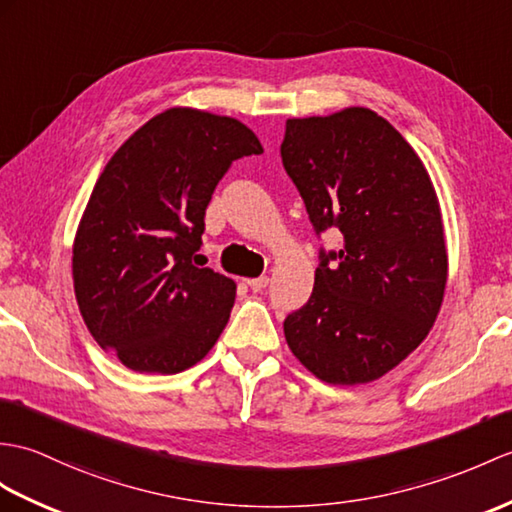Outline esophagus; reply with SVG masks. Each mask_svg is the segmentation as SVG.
I'll use <instances>...</instances> for the list:
<instances>
[{
  "label": "esophagus",
  "mask_w": 512,
  "mask_h": 512,
  "mask_svg": "<svg viewBox=\"0 0 512 512\" xmlns=\"http://www.w3.org/2000/svg\"><path fill=\"white\" fill-rule=\"evenodd\" d=\"M268 277H257V279H246V283H248V288H251L253 292H261V290H266V285H268Z\"/></svg>",
  "instance_id": "34e87169"
}]
</instances>
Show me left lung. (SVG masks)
<instances>
[{"instance_id":"obj_1","label":"left lung","mask_w":512,"mask_h":512,"mask_svg":"<svg viewBox=\"0 0 512 512\" xmlns=\"http://www.w3.org/2000/svg\"><path fill=\"white\" fill-rule=\"evenodd\" d=\"M281 161L316 235L336 227L344 237L340 251L320 248L312 296L283 320L285 340L327 384L373 382L419 347L443 303L447 248L430 174L362 106L285 122Z\"/></svg>"}]
</instances>
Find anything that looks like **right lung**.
<instances>
[{
    "instance_id": "obj_1",
    "label": "right lung",
    "mask_w": 512,
    "mask_h": 512,
    "mask_svg": "<svg viewBox=\"0 0 512 512\" xmlns=\"http://www.w3.org/2000/svg\"><path fill=\"white\" fill-rule=\"evenodd\" d=\"M233 117L168 109L130 135L95 183L74 240V290L91 336L130 371L174 375L229 323L233 279L194 264L213 189L261 154Z\"/></svg>"
}]
</instances>
